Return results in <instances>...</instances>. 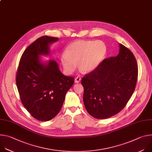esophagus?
<instances>
[{"instance_id":"esophagus-1","label":"esophagus","mask_w":152,"mask_h":152,"mask_svg":"<svg viewBox=\"0 0 152 152\" xmlns=\"http://www.w3.org/2000/svg\"><path fill=\"white\" fill-rule=\"evenodd\" d=\"M80 80H81L80 77L78 76V77H76L75 78V83H79V82L80 81Z\"/></svg>"}]
</instances>
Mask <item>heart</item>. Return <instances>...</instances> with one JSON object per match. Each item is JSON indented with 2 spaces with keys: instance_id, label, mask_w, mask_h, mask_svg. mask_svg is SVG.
<instances>
[{
  "instance_id": "1",
  "label": "heart",
  "mask_w": 152,
  "mask_h": 152,
  "mask_svg": "<svg viewBox=\"0 0 152 152\" xmlns=\"http://www.w3.org/2000/svg\"><path fill=\"white\" fill-rule=\"evenodd\" d=\"M106 47L100 41L81 40L72 42L67 51L62 53L61 62L68 74L72 73L77 67L84 73L94 70L104 58Z\"/></svg>"
}]
</instances>
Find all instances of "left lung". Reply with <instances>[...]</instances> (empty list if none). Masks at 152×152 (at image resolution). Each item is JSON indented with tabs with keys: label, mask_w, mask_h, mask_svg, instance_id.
<instances>
[{
	"label": "left lung",
	"mask_w": 152,
	"mask_h": 152,
	"mask_svg": "<svg viewBox=\"0 0 152 152\" xmlns=\"http://www.w3.org/2000/svg\"><path fill=\"white\" fill-rule=\"evenodd\" d=\"M117 56L104 59L81 80L83 100L87 112L98 119L120 112L131 99L138 78V65L128 48L119 45Z\"/></svg>",
	"instance_id": "left-lung-1"
}]
</instances>
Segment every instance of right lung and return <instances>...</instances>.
<instances>
[{
    "label": "right lung",
    "instance_id": "obj_1",
    "mask_svg": "<svg viewBox=\"0 0 152 152\" xmlns=\"http://www.w3.org/2000/svg\"><path fill=\"white\" fill-rule=\"evenodd\" d=\"M58 38L42 36L28 47L21 56L16 84L21 103L35 119L46 121L60 111L67 92L75 79L66 76L57 62L40 61V55L49 54V45Z\"/></svg>",
    "mask_w": 152,
    "mask_h": 152
}]
</instances>
